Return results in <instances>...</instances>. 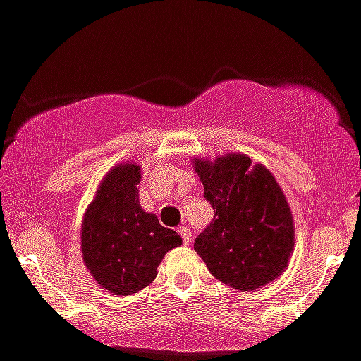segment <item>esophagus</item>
<instances>
[{
    "mask_svg": "<svg viewBox=\"0 0 361 361\" xmlns=\"http://www.w3.org/2000/svg\"><path fill=\"white\" fill-rule=\"evenodd\" d=\"M178 233L181 234V240H183L185 245H189L190 240H192V231L189 227H180L178 228Z\"/></svg>",
    "mask_w": 361,
    "mask_h": 361,
    "instance_id": "obj_1",
    "label": "esophagus"
}]
</instances>
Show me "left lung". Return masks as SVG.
<instances>
[{"instance_id": "1", "label": "left lung", "mask_w": 361, "mask_h": 361, "mask_svg": "<svg viewBox=\"0 0 361 361\" xmlns=\"http://www.w3.org/2000/svg\"><path fill=\"white\" fill-rule=\"evenodd\" d=\"M214 219L194 249L214 278L238 290L269 283L289 263L294 247L290 209L274 176L243 154L194 163Z\"/></svg>"}]
</instances>
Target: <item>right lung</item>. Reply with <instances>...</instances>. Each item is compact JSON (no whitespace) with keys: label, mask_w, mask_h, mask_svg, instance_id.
Wrapping results in <instances>:
<instances>
[{"label":"right lung","mask_w":361,"mask_h":361,"mask_svg":"<svg viewBox=\"0 0 361 361\" xmlns=\"http://www.w3.org/2000/svg\"><path fill=\"white\" fill-rule=\"evenodd\" d=\"M142 171L134 163L112 169L83 218L81 252L94 280L120 296L134 294L154 280L169 250L181 236L159 225L140 207L136 185Z\"/></svg>","instance_id":"right-lung-1"}]
</instances>
